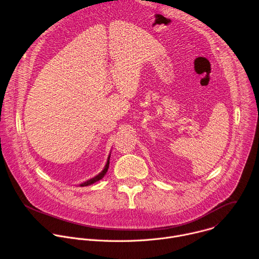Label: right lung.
<instances>
[{"label":"right lung","instance_id":"obj_1","mask_svg":"<svg viewBox=\"0 0 259 259\" xmlns=\"http://www.w3.org/2000/svg\"><path fill=\"white\" fill-rule=\"evenodd\" d=\"M109 160H110V156H109V157H108V159H107V162H106V165H105L104 169H103V170H102L98 176H96L95 178H93V179H91V180H89V181H87V182H84V183L80 184L79 186H80V187L90 186V185H92V184H94V183H96V182L100 181L102 178H104V176L106 175V172H107V170H108V168H109Z\"/></svg>","mask_w":259,"mask_h":259}]
</instances>
